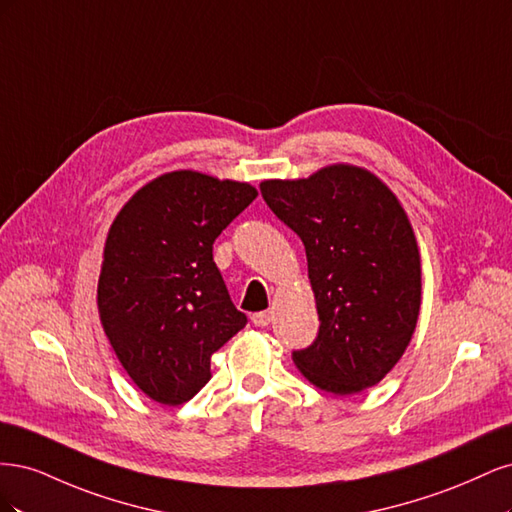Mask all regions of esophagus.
I'll list each match as a JSON object with an SVG mask.
<instances>
[{
  "label": "esophagus",
  "instance_id": "1",
  "mask_svg": "<svg viewBox=\"0 0 512 512\" xmlns=\"http://www.w3.org/2000/svg\"><path fill=\"white\" fill-rule=\"evenodd\" d=\"M273 320V312L271 309H267V312H258L252 316V322L256 324V327H267V324Z\"/></svg>",
  "mask_w": 512,
  "mask_h": 512
}]
</instances>
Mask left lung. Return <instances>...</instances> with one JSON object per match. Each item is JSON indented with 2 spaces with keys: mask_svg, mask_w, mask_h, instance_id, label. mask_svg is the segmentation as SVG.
<instances>
[{
  "mask_svg": "<svg viewBox=\"0 0 512 512\" xmlns=\"http://www.w3.org/2000/svg\"><path fill=\"white\" fill-rule=\"evenodd\" d=\"M269 209L305 245L318 337L292 361L318 389L361 393L406 352L421 309V254L404 207L369 170L333 164L260 183Z\"/></svg>",
  "mask_w": 512,
  "mask_h": 512,
  "instance_id": "obj_1",
  "label": "left lung"
}]
</instances>
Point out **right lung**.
<instances>
[{
	"instance_id": "1",
	"label": "right lung",
	"mask_w": 512,
	"mask_h": 512,
	"mask_svg": "<svg viewBox=\"0 0 512 512\" xmlns=\"http://www.w3.org/2000/svg\"><path fill=\"white\" fill-rule=\"evenodd\" d=\"M256 196L250 183L175 170L143 185L108 230L102 327L158 404L192 399L211 378V354L247 324L215 267L213 241Z\"/></svg>"
}]
</instances>
